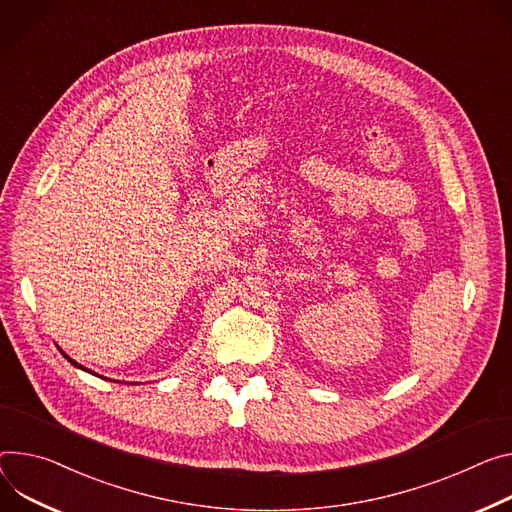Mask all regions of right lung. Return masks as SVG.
Instances as JSON below:
<instances>
[{
    "label": "right lung",
    "instance_id": "obj_1",
    "mask_svg": "<svg viewBox=\"0 0 512 512\" xmlns=\"http://www.w3.org/2000/svg\"><path fill=\"white\" fill-rule=\"evenodd\" d=\"M71 361H73V359H71ZM73 363H75V361H73Z\"/></svg>",
    "mask_w": 512,
    "mask_h": 512
}]
</instances>
